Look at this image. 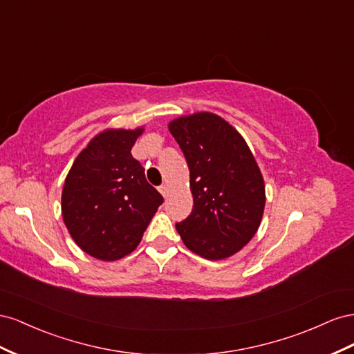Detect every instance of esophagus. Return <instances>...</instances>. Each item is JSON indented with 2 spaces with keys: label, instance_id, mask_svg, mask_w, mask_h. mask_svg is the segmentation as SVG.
I'll use <instances>...</instances> for the list:
<instances>
[{
  "label": "esophagus",
  "instance_id": "1",
  "mask_svg": "<svg viewBox=\"0 0 354 354\" xmlns=\"http://www.w3.org/2000/svg\"><path fill=\"white\" fill-rule=\"evenodd\" d=\"M158 191L161 193V196H163V197L166 198L167 194H169V187H167V185H161V187L158 188Z\"/></svg>",
  "mask_w": 354,
  "mask_h": 354
}]
</instances>
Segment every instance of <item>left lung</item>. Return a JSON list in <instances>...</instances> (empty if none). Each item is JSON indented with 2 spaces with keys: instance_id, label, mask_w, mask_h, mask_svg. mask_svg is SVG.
<instances>
[{
  "instance_id": "left-lung-1",
  "label": "left lung",
  "mask_w": 354,
  "mask_h": 354,
  "mask_svg": "<svg viewBox=\"0 0 354 354\" xmlns=\"http://www.w3.org/2000/svg\"><path fill=\"white\" fill-rule=\"evenodd\" d=\"M169 130L185 156L194 206L178 222L184 245L206 259H224L248 245L266 206L264 178L246 140L224 118L196 113Z\"/></svg>"
}]
</instances>
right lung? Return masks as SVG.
Masks as SVG:
<instances>
[{"mask_svg":"<svg viewBox=\"0 0 354 354\" xmlns=\"http://www.w3.org/2000/svg\"><path fill=\"white\" fill-rule=\"evenodd\" d=\"M142 132L144 127L100 132L78 154L65 179L64 222L90 257L117 261L133 252L163 203L130 153Z\"/></svg>","mask_w":354,"mask_h":354,"instance_id":"1","label":"right lung"}]
</instances>
